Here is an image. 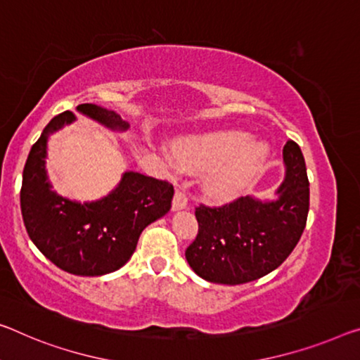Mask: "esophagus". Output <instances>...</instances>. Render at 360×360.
Listing matches in <instances>:
<instances>
[{
    "mask_svg": "<svg viewBox=\"0 0 360 360\" xmlns=\"http://www.w3.org/2000/svg\"><path fill=\"white\" fill-rule=\"evenodd\" d=\"M188 206V196L185 195V191L176 190L174 195V201H172V209L174 211H180V209H185Z\"/></svg>",
    "mask_w": 360,
    "mask_h": 360,
    "instance_id": "obj_1",
    "label": "esophagus"
}]
</instances>
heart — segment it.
<instances>
[{
    "label": "heart",
    "mask_w": 360,
    "mask_h": 360,
    "mask_svg": "<svg viewBox=\"0 0 360 360\" xmlns=\"http://www.w3.org/2000/svg\"><path fill=\"white\" fill-rule=\"evenodd\" d=\"M250 141V135L243 131H217L180 143L176 154L186 169L212 170L207 188L214 196L231 198L243 190L267 158V148Z\"/></svg>",
    "instance_id": "1"
}]
</instances>
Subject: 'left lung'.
Segmentation results:
<instances>
[{"label":"left lung","instance_id":"obj_1","mask_svg":"<svg viewBox=\"0 0 360 360\" xmlns=\"http://www.w3.org/2000/svg\"><path fill=\"white\" fill-rule=\"evenodd\" d=\"M283 159L286 179L276 201L236 198L195 209L198 235L185 257L196 275L211 283H248L272 272L295 250L307 222L309 180L292 140L283 146Z\"/></svg>","mask_w":360,"mask_h":360}]
</instances>
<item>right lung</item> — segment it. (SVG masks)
<instances>
[{
    "label": "right lung",
    "mask_w": 360,
    "mask_h": 360,
    "mask_svg": "<svg viewBox=\"0 0 360 360\" xmlns=\"http://www.w3.org/2000/svg\"><path fill=\"white\" fill-rule=\"evenodd\" d=\"M77 109L110 129L129 127L120 115L96 104ZM74 119L70 110L56 115L32 146L22 174V219L33 245L56 267L80 276L106 275L122 267L135 252L141 231L169 212L174 185L127 172L101 201L79 204L60 198L46 179V140Z\"/></svg>",
    "instance_id": "1"
}]
</instances>
